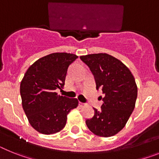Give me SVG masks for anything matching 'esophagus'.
<instances>
[{
  "mask_svg": "<svg viewBox=\"0 0 159 159\" xmlns=\"http://www.w3.org/2000/svg\"><path fill=\"white\" fill-rule=\"evenodd\" d=\"M78 105H79L80 107H84V106H85V103H82V102H78Z\"/></svg>",
  "mask_w": 159,
  "mask_h": 159,
  "instance_id": "1",
  "label": "esophagus"
}]
</instances>
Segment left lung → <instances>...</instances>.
<instances>
[{"mask_svg": "<svg viewBox=\"0 0 159 159\" xmlns=\"http://www.w3.org/2000/svg\"><path fill=\"white\" fill-rule=\"evenodd\" d=\"M94 77L96 89H102L104 97L101 110L86 119L89 130L100 137H110L123 129L133 112L138 88L130 70L121 61L107 53L80 57Z\"/></svg>", "mask_w": 159, "mask_h": 159, "instance_id": "1", "label": "left lung"}]
</instances>
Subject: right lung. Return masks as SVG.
<instances>
[{
  "mask_svg": "<svg viewBox=\"0 0 159 159\" xmlns=\"http://www.w3.org/2000/svg\"><path fill=\"white\" fill-rule=\"evenodd\" d=\"M78 57L53 53L36 61L20 82L22 107L33 128L43 134L57 133L65 127L67 115L78 105L77 98L56 93L65 85L70 64Z\"/></svg>",
  "mask_w": 159,
  "mask_h": 159,
  "instance_id": "obj_1",
  "label": "right lung"
}]
</instances>
